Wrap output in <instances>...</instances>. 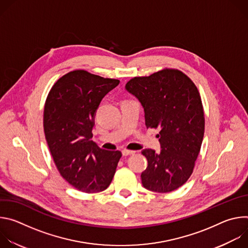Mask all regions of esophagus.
Masks as SVG:
<instances>
[{"instance_id": "esophagus-1", "label": "esophagus", "mask_w": 248, "mask_h": 248, "mask_svg": "<svg viewBox=\"0 0 248 248\" xmlns=\"http://www.w3.org/2000/svg\"><path fill=\"white\" fill-rule=\"evenodd\" d=\"M122 153H123V155H124V156H128V155H133V154L135 153V151L127 150V149H124V150L122 151Z\"/></svg>"}]
</instances>
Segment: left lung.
Returning <instances> with one entry per match:
<instances>
[{"mask_svg": "<svg viewBox=\"0 0 248 248\" xmlns=\"http://www.w3.org/2000/svg\"><path fill=\"white\" fill-rule=\"evenodd\" d=\"M127 92L142 105L147 127L160 128V153L144 149L143 186L154 192H170L185 185L193 171L204 136L201 97L192 80L181 70L165 68L149 77L131 78Z\"/></svg>", "mask_w": 248, "mask_h": 248, "instance_id": "left-lung-1", "label": "left lung"}]
</instances>
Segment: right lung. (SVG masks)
Wrapping results in <instances>:
<instances>
[{
	"label": "right lung",
	"instance_id": "right-lung-1",
	"mask_svg": "<svg viewBox=\"0 0 248 248\" xmlns=\"http://www.w3.org/2000/svg\"><path fill=\"white\" fill-rule=\"evenodd\" d=\"M120 80L86 70H74L51 88L44 108V132L56 167L77 189L97 193L107 188L122 157L91 140L94 118L102 99Z\"/></svg>",
	"mask_w": 248,
	"mask_h": 248
}]
</instances>
